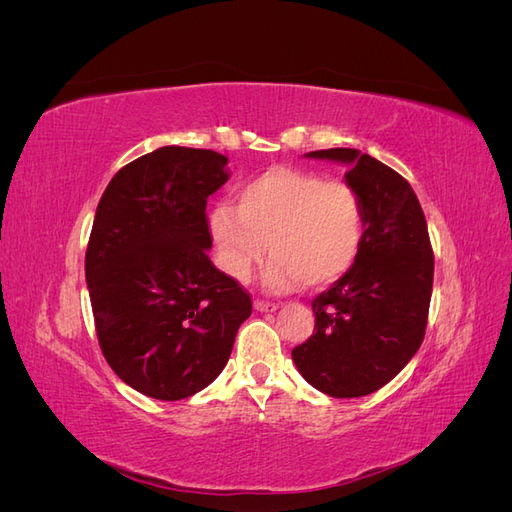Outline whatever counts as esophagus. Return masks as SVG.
<instances>
[{
  "label": "esophagus",
  "mask_w": 512,
  "mask_h": 512,
  "mask_svg": "<svg viewBox=\"0 0 512 512\" xmlns=\"http://www.w3.org/2000/svg\"><path fill=\"white\" fill-rule=\"evenodd\" d=\"M254 309H256V312L269 314V312H275L277 305L275 303H267V301H254Z\"/></svg>",
  "instance_id": "esophagus-1"
}]
</instances>
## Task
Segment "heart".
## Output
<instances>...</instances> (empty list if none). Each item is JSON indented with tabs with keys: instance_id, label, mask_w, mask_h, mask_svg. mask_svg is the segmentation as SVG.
Instances as JSON below:
<instances>
[{
	"instance_id": "1",
	"label": "heart",
	"mask_w": 512,
	"mask_h": 512,
	"mask_svg": "<svg viewBox=\"0 0 512 512\" xmlns=\"http://www.w3.org/2000/svg\"><path fill=\"white\" fill-rule=\"evenodd\" d=\"M209 230L220 269L230 280H250L267 247L271 256L262 282L286 292L303 282L327 286L354 265L365 235V211L350 183L275 166L243 185L235 207H215Z\"/></svg>"
}]
</instances>
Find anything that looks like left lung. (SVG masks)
I'll list each match as a JSON object with an SVG mask.
<instances>
[{"label": "left lung", "instance_id": "1", "mask_svg": "<svg viewBox=\"0 0 512 512\" xmlns=\"http://www.w3.org/2000/svg\"><path fill=\"white\" fill-rule=\"evenodd\" d=\"M348 166L365 235L354 265L312 301L316 333L292 350L299 374L320 393L350 399L391 382L421 348L433 286V252L410 183L359 149L309 151Z\"/></svg>", "mask_w": 512, "mask_h": 512}]
</instances>
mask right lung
I'll use <instances>...</instances> for the list:
<instances>
[{
	"label": "right lung",
	"mask_w": 512,
	"mask_h": 512,
	"mask_svg": "<svg viewBox=\"0 0 512 512\" xmlns=\"http://www.w3.org/2000/svg\"><path fill=\"white\" fill-rule=\"evenodd\" d=\"M228 158L168 145L123 166L106 185L85 254L98 342L134 391L177 401L222 374L245 290L209 258L207 198L230 179Z\"/></svg>",
	"instance_id": "obj_1"
}]
</instances>
